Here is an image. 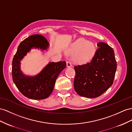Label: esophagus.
I'll return each mask as SVG.
<instances>
[{"label": "esophagus", "instance_id": "obj_1", "mask_svg": "<svg viewBox=\"0 0 132 132\" xmlns=\"http://www.w3.org/2000/svg\"><path fill=\"white\" fill-rule=\"evenodd\" d=\"M66 65H67V67H70L72 66V64L70 61H67Z\"/></svg>", "mask_w": 132, "mask_h": 132}]
</instances>
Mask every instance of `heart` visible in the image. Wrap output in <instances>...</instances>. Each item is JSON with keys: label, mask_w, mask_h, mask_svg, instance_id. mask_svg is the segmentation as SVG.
<instances>
[{"label": "heart", "mask_w": 132, "mask_h": 132, "mask_svg": "<svg viewBox=\"0 0 132 132\" xmlns=\"http://www.w3.org/2000/svg\"><path fill=\"white\" fill-rule=\"evenodd\" d=\"M96 46L92 42L79 38L70 46L67 53L72 55V59L77 64H84L89 62L96 53Z\"/></svg>", "instance_id": "obj_1"}]
</instances>
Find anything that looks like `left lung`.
I'll return each instance as SVG.
<instances>
[{
    "label": "left lung",
    "mask_w": 132,
    "mask_h": 132,
    "mask_svg": "<svg viewBox=\"0 0 132 132\" xmlns=\"http://www.w3.org/2000/svg\"><path fill=\"white\" fill-rule=\"evenodd\" d=\"M99 48L90 62L75 66L73 87L79 95L94 98L100 96L112 85L117 70L113 49L99 42Z\"/></svg>",
    "instance_id": "left-lung-1"
}]
</instances>
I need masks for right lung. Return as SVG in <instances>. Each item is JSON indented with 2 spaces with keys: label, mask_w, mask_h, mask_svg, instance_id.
<instances>
[{
  "label": "right lung",
  "mask_w": 132,
  "mask_h": 132,
  "mask_svg": "<svg viewBox=\"0 0 132 132\" xmlns=\"http://www.w3.org/2000/svg\"><path fill=\"white\" fill-rule=\"evenodd\" d=\"M50 44L45 37L34 35L19 44L12 61V77L15 86L23 95L29 99L42 100L47 98L55 86L57 77L65 68V61L49 62L35 76L24 75L21 69V61L31 49L47 50Z\"/></svg>",
  "instance_id": "add662e5"
}]
</instances>
